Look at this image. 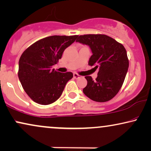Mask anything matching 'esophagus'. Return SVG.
Instances as JSON below:
<instances>
[{"label":"esophagus","instance_id":"34e87169","mask_svg":"<svg viewBox=\"0 0 151 151\" xmlns=\"http://www.w3.org/2000/svg\"><path fill=\"white\" fill-rule=\"evenodd\" d=\"M73 76H74V79H79V78L81 77V76H80L79 74H77V73H74Z\"/></svg>","mask_w":151,"mask_h":151}]
</instances>
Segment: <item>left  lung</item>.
<instances>
[{"label":"left lung","mask_w":151,"mask_h":151,"mask_svg":"<svg viewBox=\"0 0 151 151\" xmlns=\"http://www.w3.org/2000/svg\"><path fill=\"white\" fill-rule=\"evenodd\" d=\"M77 42L91 47L93 55L88 65L98 68L95 80L85 77L87 85L83 92L91 100L104 102L116 96L123 86L129 67L126 49L122 44L103 34L78 35Z\"/></svg>","instance_id":"8db88e82"}]
</instances>
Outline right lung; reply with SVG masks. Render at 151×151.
Returning a JSON list of instances; mask_svg holds the SVG:
<instances>
[{"mask_svg":"<svg viewBox=\"0 0 151 151\" xmlns=\"http://www.w3.org/2000/svg\"><path fill=\"white\" fill-rule=\"evenodd\" d=\"M78 35H53L40 40L25 50L19 61L18 77L25 92L37 104L48 105L61 95L71 72L60 73L52 66Z\"/></svg>","mask_w":151,"mask_h":151,"instance_id":"1","label":"right lung"}]
</instances>
